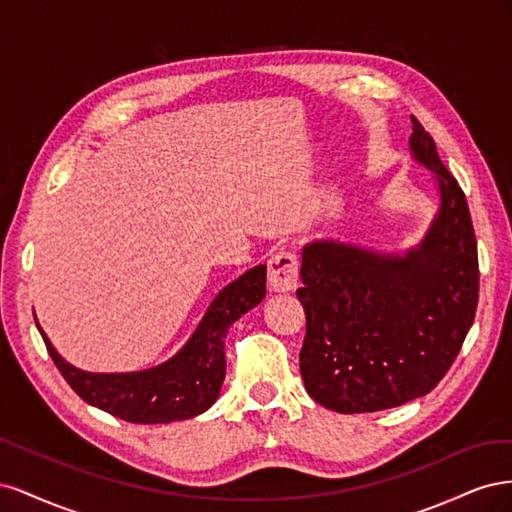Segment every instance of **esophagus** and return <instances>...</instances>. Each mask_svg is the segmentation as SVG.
Segmentation results:
<instances>
[{
  "label": "esophagus",
  "instance_id": "1",
  "mask_svg": "<svg viewBox=\"0 0 512 512\" xmlns=\"http://www.w3.org/2000/svg\"><path fill=\"white\" fill-rule=\"evenodd\" d=\"M299 280V258L292 247H280L269 258V284L275 292H288Z\"/></svg>",
  "mask_w": 512,
  "mask_h": 512
}]
</instances>
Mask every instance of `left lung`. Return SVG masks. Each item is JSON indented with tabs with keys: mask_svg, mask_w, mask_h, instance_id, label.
I'll list each match as a JSON object with an SVG mask.
<instances>
[{
	"mask_svg": "<svg viewBox=\"0 0 512 512\" xmlns=\"http://www.w3.org/2000/svg\"><path fill=\"white\" fill-rule=\"evenodd\" d=\"M410 145L438 175L442 205L425 241L380 256L333 241L303 250L307 393L335 412H378L427 395L451 369L478 305V250L468 200L412 117Z\"/></svg>",
	"mask_w": 512,
	"mask_h": 512,
	"instance_id": "left-lung-1",
	"label": "left lung"
}]
</instances>
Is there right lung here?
Segmentation results:
<instances>
[{"label":"right lung","instance_id":"1","mask_svg":"<svg viewBox=\"0 0 512 512\" xmlns=\"http://www.w3.org/2000/svg\"><path fill=\"white\" fill-rule=\"evenodd\" d=\"M265 292L267 265H258L218 294L175 359L136 374H87L74 369L40 333L59 374L87 404L138 425L183 421L205 412L218 399L226 376V331L265 299Z\"/></svg>","mask_w":512,"mask_h":512}]
</instances>
